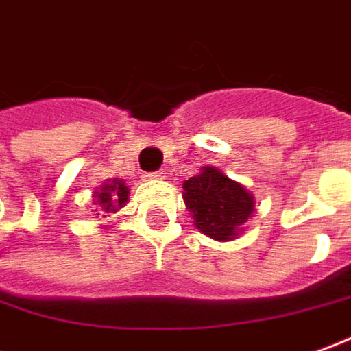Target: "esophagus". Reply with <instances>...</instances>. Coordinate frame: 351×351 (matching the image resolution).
I'll return each instance as SVG.
<instances>
[{
	"label": "esophagus",
	"instance_id": "obj_1",
	"mask_svg": "<svg viewBox=\"0 0 351 351\" xmlns=\"http://www.w3.org/2000/svg\"><path fill=\"white\" fill-rule=\"evenodd\" d=\"M166 178V173L162 170L158 171H149V173H145V180H164Z\"/></svg>",
	"mask_w": 351,
	"mask_h": 351
}]
</instances>
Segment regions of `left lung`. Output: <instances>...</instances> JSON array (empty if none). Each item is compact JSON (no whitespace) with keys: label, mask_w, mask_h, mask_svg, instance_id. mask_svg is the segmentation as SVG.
Listing matches in <instances>:
<instances>
[{"label":"left lung","mask_w":351,"mask_h":351,"mask_svg":"<svg viewBox=\"0 0 351 351\" xmlns=\"http://www.w3.org/2000/svg\"><path fill=\"white\" fill-rule=\"evenodd\" d=\"M183 200L195 226L216 241L235 239L254 212L252 195L212 166L183 183Z\"/></svg>","instance_id":"obj_1"}]
</instances>
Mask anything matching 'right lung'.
<instances>
[{"mask_svg": "<svg viewBox=\"0 0 351 351\" xmlns=\"http://www.w3.org/2000/svg\"><path fill=\"white\" fill-rule=\"evenodd\" d=\"M128 197H130V189L120 180H114L95 193V204H99L105 212H116L128 202Z\"/></svg>", "mask_w": 351, "mask_h": 351, "instance_id": "right-lung-1", "label": "right lung"}]
</instances>
